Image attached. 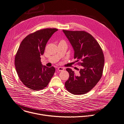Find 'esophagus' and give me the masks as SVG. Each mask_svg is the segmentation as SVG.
<instances>
[{"instance_id":"1","label":"esophagus","mask_w":124,"mask_h":124,"mask_svg":"<svg viewBox=\"0 0 124 124\" xmlns=\"http://www.w3.org/2000/svg\"><path fill=\"white\" fill-rule=\"evenodd\" d=\"M57 70L59 71H62L64 70V68H63V67H58Z\"/></svg>"}]
</instances>
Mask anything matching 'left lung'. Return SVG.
Masks as SVG:
<instances>
[{"label": "left lung", "instance_id": "1", "mask_svg": "<svg viewBox=\"0 0 124 124\" xmlns=\"http://www.w3.org/2000/svg\"><path fill=\"white\" fill-rule=\"evenodd\" d=\"M63 31L72 46L78 65L82 68L77 74L70 68L69 79L65 83L67 91L75 94H84L92 90L102 77L104 56L100 45L89 33L84 31Z\"/></svg>", "mask_w": 124, "mask_h": 124}]
</instances>
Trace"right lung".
Listing matches in <instances>:
<instances>
[{"label": "right lung", "instance_id": "obj_1", "mask_svg": "<svg viewBox=\"0 0 124 124\" xmlns=\"http://www.w3.org/2000/svg\"><path fill=\"white\" fill-rule=\"evenodd\" d=\"M55 28L39 30L30 33L22 41L15 57V65L21 81L32 91H39L47 86L55 69L42 66L40 56Z\"/></svg>", "mask_w": 124, "mask_h": 124}]
</instances>
